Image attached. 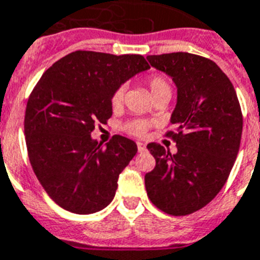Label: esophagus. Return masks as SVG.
Instances as JSON below:
<instances>
[{"instance_id": "34e87169", "label": "esophagus", "mask_w": 260, "mask_h": 260, "mask_svg": "<svg viewBox=\"0 0 260 260\" xmlns=\"http://www.w3.org/2000/svg\"><path fill=\"white\" fill-rule=\"evenodd\" d=\"M137 150H139V153H144L145 150H147V147H145V144L144 143H137Z\"/></svg>"}]
</instances>
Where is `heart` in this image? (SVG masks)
Instances as JSON below:
<instances>
[{"label":"heart","instance_id":"obj_1","mask_svg":"<svg viewBox=\"0 0 260 260\" xmlns=\"http://www.w3.org/2000/svg\"><path fill=\"white\" fill-rule=\"evenodd\" d=\"M147 84L152 99L156 96H160V95H165V93L167 95H171L172 93L171 83L162 75H152L147 80ZM124 92H125V88L123 86L117 87L113 91L112 96H111V106H112L113 110H117L123 104ZM149 128L150 123L149 121H145V120H132L129 123L124 124L123 126V129L125 131L126 134L134 135V136H144Z\"/></svg>","mask_w":260,"mask_h":260}]
</instances>
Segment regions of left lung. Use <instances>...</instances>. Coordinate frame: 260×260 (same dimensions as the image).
Segmentation results:
<instances>
[{
    "label": "left lung",
    "mask_w": 260,
    "mask_h": 260,
    "mask_svg": "<svg viewBox=\"0 0 260 260\" xmlns=\"http://www.w3.org/2000/svg\"><path fill=\"white\" fill-rule=\"evenodd\" d=\"M147 59L177 86L174 131L167 132L177 153L148 144L156 167L145 174L147 194L167 214H191L219 193L233 169L243 126L239 100L226 74L208 58L171 52Z\"/></svg>",
    "instance_id": "left-lung-1"
}]
</instances>
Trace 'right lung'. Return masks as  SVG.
I'll return each mask as SVG.
<instances>
[{"mask_svg":"<svg viewBox=\"0 0 260 260\" xmlns=\"http://www.w3.org/2000/svg\"><path fill=\"white\" fill-rule=\"evenodd\" d=\"M148 69L136 54L79 50L41 76L26 106V147L37 178L60 208L92 214L113 200L137 145L115 135L103 147L91 134L112 116L113 91Z\"/></svg>","mask_w":260,"mask_h":260,"instance_id":"add662e5","label":"right lung"}]
</instances>
